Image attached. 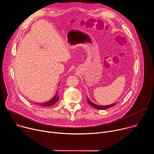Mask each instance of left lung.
<instances>
[{"instance_id":"8db88e82","label":"left lung","mask_w":154,"mask_h":154,"mask_svg":"<svg viewBox=\"0 0 154 154\" xmlns=\"http://www.w3.org/2000/svg\"><path fill=\"white\" fill-rule=\"evenodd\" d=\"M87 100H88V103L90 105H91L94 108H95L96 109H107V108H111V107H112V106H113L116 105V103H113V104H111V105H99L95 104L93 102H92L88 97H87Z\"/></svg>"}]
</instances>
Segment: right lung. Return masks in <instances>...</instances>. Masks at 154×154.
Returning <instances> with one entry per match:
<instances>
[{"label":"right lung","instance_id":"1","mask_svg":"<svg viewBox=\"0 0 154 154\" xmlns=\"http://www.w3.org/2000/svg\"><path fill=\"white\" fill-rule=\"evenodd\" d=\"M59 85H60V83H59ZM58 100H59V96L58 94V92H57L55 95L50 100H49L46 102H45V103H35V104H39L41 106H50L53 105L56 102H57L58 101Z\"/></svg>","mask_w":154,"mask_h":154}]
</instances>
